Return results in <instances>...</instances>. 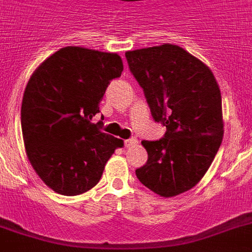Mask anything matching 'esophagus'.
Returning <instances> with one entry per match:
<instances>
[{"label":"esophagus","mask_w":252,"mask_h":252,"mask_svg":"<svg viewBox=\"0 0 252 252\" xmlns=\"http://www.w3.org/2000/svg\"><path fill=\"white\" fill-rule=\"evenodd\" d=\"M135 144H138V139L136 138H131V139H127V140H125V147H126V148L134 147Z\"/></svg>","instance_id":"obj_1"}]
</instances>
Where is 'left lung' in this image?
Returning <instances> with one entry per match:
<instances>
[{"instance_id": "obj_1", "label": "left lung", "mask_w": 252, "mask_h": 252, "mask_svg": "<svg viewBox=\"0 0 252 252\" xmlns=\"http://www.w3.org/2000/svg\"><path fill=\"white\" fill-rule=\"evenodd\" d=\"M125 55L152 117L166 126L162 139L141 141L148 161L136 176L161 197L178 196L203 178L223 140L219 85L209 66L178 45Z\"/></svg>"}]
</instances>
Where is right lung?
Here are the masks:
<instances>
[{
  "mask_svg": "<svg viewBox=\"0 0 252 252\" xmlns=\"http://www.w3.org/2000/svg\"><path fill=\"white\" fill-rule=\"evenodd\" d=\"M124 70L121 56L68 46L49 56L31 76L22 101L27 156L54 192L77 196L100 180L124 140L93 118L108 85Z\"/></svg>",
  "mask_w": 252,
  "mask_h": 252,
  "instance_id": "add662e5",
  "label": "right lung"
}]
</instances>
